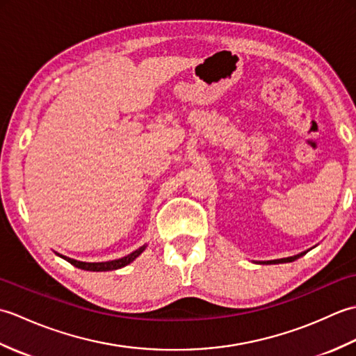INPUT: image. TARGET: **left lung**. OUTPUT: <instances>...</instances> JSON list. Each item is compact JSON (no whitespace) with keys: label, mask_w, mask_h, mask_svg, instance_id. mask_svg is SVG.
Segmentation results:
<instances>
[{"label":"left lung","mask_w":356,"mask_h":356,"mask_svg":"<svg viewBox=\"0 0 356 356\" xmlns=\"http://www.w3.org/2000/svg\"><path fill=\"white\" fill-rule=\"evenodd\" d=\"M315 248V246H314ZM307 251H311V249H307ZM307 251L305 252H300L297 255H292V257H286V259H277V260H266V261H254V263H259V264H280V263H291V261H295L297 259H300V257H303Z\"/></svg>","instance_id":"left-lung-1"}]
</instances>
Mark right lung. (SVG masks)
I'll return each mask as SVG.
<instances>
[{"instance_id": "obj_1", "label": "right lung", "mask_w": 356, "mask_h": 356, "mask_svg": "<svg viewBox=\"0 0 356 356\" xmlns=\"http://www.w3.org/2000/svg\"><path fill=\"white\" fill-rule=\"evenodd\" d=\"M147 245L140 246L139 249H136V251H133L131 254H128L125 257H122V259H118V260H110V261H97V263H88V261H79V260H74V259H70V257H65V255H61L55 252L56 255L61 257V259L67 260L69 263H72L74 268H79V269H84V270H92V272H104V270H115V269H120L127 266V264H130L131 261H134L138 257L145 251Z\"/></svg>"}]
</instances>
